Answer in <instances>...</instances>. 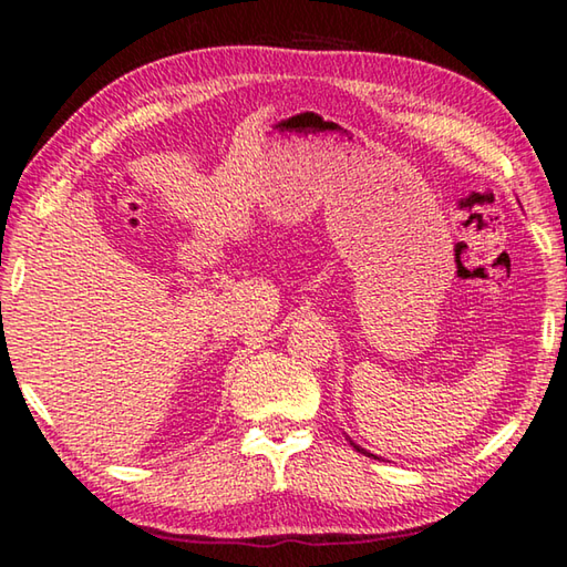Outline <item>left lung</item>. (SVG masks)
I'll list each match as a JSON object with an SVG mask.
<instances>
[{
  "label": "left lung",
  "mask_w": 567,
  "mask_h": 567,
  "mask_svg": "<svg viewBox=\"0 0 567 567\" xmlns=\"http://www.w3.org/2000/svg\"><path fill=\"white\" fill-rule=\"evenodd\" d=\"M352 445H354V443H352ZM354 447H358V445H354ZM358 450H360V447H358ZM360 453H364V450H360ZM364 455H368V453H364ZM372 457H375V455H372Z\"/></svg>",
  "instance_id": "obj_1"
}]
</instances>
